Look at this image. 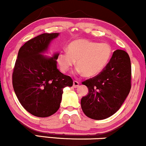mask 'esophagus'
<instances>
[{
    "label": "esophagus",
    "mask_w": 146,
    "mask_h": 146,
    "mask_svg": "<svg viewBox=\"0 0 146 146\" xmlns=\"http://www.w3.org/2000/svg\"><path fill=\"white\" fill-rule=\"evenodd\" d=\"M79 86V82L76 80H74L73 82V87L74 88H77Z\"/></svg>",
    "instance_id": "esophagus-1"
}]
</instances>
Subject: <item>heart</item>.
<instances>
[{
	"mask_svg": "<svg viewBox=\"0 0 146 146\" xmlns=\"http://www.w3.org/2000/svg\"><path fill=\"white\" fill-rule=\"evenodd\" d=\"M111 55L110 46L87 39L73 41L68 51L58 54L57 62L60 69L66 72L77 62L79 72L86 77L98 75L105 68Z\"/></svg>",
	"mask_w": 146,
	"mask_h": 146,
	"instance_id": "heart-1",
	"label": "heart"
}]
</instances>
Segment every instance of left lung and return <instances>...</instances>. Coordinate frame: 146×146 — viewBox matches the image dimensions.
<instances>
[{"label": "left lung", "mask_w": 146, "mask_h": 146, "mask_svg": "<svg viewBox=\"0 0 146 146\" xmlns=\"http://www.w3.org/2000/svg\"><path fill=\"white\" fill-rule=\"evenodd\" d=\"M82 84L89 89V94L81 100V108L86 116L103 120L115 114L131 88V65L128 53L117 49L100 74Z\"/></svg>", "instance_id": "left-lung-1"}]
</instances>
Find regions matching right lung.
<instances>
[{
    "label": "right lung",
    "instance_id": "1",
    "mask_svg": "<svg viewBox=\"0 0 146 146\" xmlns=\"http://www.w3.org/2000/svg\"><path fill=\"white\" fill-rule=\"evenodd\" d=\"M59 33H44L27 41L18 52L12 83L24 109L37 117H48L58 110L63 89L72 87L71 77L57 67L58 53L51 58L41 55Z\"/></svg>",
    "mask_w": 146,
    "mask_h": 146
}]
</instances>
